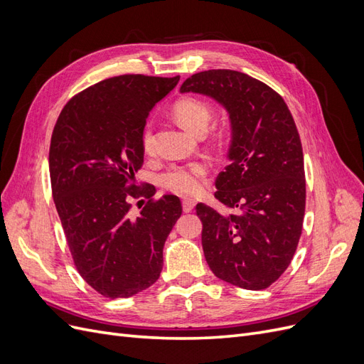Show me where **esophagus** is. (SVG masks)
Masks as SVG:
<instances>
[{
	"mask_svg": "<svg viewBox=\"0 0 364 364\" xmlns=\"http://www.w3.org/2000/svg\"><path fill=\"white\" fill-rule=\"evenodd\" d=\"M194 200H191V199H183L182 200V209H183V213H191L193 209H194Z\"/></svg>",
	"mask_w": 364,
	"mask_h": 364,
	"instance_id": "obj_1",
	"label": "esophagus"
}]
</instances>
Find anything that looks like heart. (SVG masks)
<instances>
[{
  "instance_id": "heart-1",
  "label": "heart",
  "mask_w": 364,
  "mask_h": 364,
  "mask_svg": "<svg viewBox=\"0 0 364 364\" xmlns=\"http://www.w3.org/2000/svg\"><path fill=\"white\" fill-rule=\"evenodd\" d=\"M173 115L178 123L193 134L206 132L211 121V107L196 98H182L173 106ZM153 146L151 129L147 126L142 132V147L150 150ZM208 173L205 162H191L188 165H176L162 176V185L171 193L191 196L202 190V179Z\"/></svg>"
}]
</instances>
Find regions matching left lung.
<instances>
[{
  "label": "left lung",
  "instance_id": "1",
  "mask_svg": "<svg viewBox=\"0 0 364 364\" xmlns=\"http://www.w3.org/2000/svg\"><path fill=\"white\" fill-rule=\"evenodd\" d=\"M181 92L213 98L229 115V165L217 176L215 199L232 213L196 206L208 266L237 287L267 289L289 267L302 232L305 173L294 119L281 95L240 71L193 74Z\"/></svg>",
  "mask_w": 364,
  "mask_h": 364
}]
</instances>
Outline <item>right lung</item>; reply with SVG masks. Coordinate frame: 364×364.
<instances>
[{"instance_id": "obj_1", "label": "right lung", "mask_w": 364, "mask_h": 364, "mask_svg": "<svg viewBox=\"0 0 364 364\" xmlns=\"http://www.w3.org/2000/svg\"><path fill=\"white\" fill-rule=\"evenodd\" d=\"M181 77L126 74L98 82L67 103L50 146L53 199L77 270L105 297H130L159 278L165 240L182 214L178 196L149 200L130 215L144 161L142 132L149 114Z\"/></svg>"}]
</instances>
